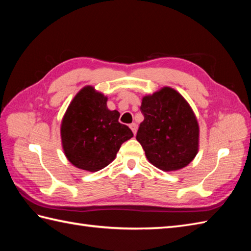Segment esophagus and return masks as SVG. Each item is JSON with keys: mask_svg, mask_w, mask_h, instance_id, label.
<instances>
[{"mask_svg": "<svg viewBox=\"0 0 251 251\" xmlns=\"http://www.w3.org/2000/svg\"><path fill=\"white\" fill-rule=\"evenodd\" d=\"M129 127H130V129L132 130V132H134V135H136V132H137V124H136V123H132V124L129 125Z\"/></svg>", "mask_w": 251, "mask_h": 251, "instance_id": "1", "label": "esophagus"}]
</instances>
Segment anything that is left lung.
Here are the masks:
<instances>
[{
	"instance_id": "obj_1",
	"label": "left lung",
	"mask_w": 251,
	"mask_h": 251,
	"mask_svg": "<svg viewBox=\"0 0 251 251\" xmlns=\"http://www.w3.org/2000/svg\"><path fill=\"white\" fill-rule=\"evenodd\" d=\"M145 120L136 139L148 161L163 172H176L193 161L200 148V126L194 111L177 90L164 86L142 97Z\"/></svg>"
}]
</instances>
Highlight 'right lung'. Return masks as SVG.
<instances>
[{
	"instance_id": "add662e5",
	"label": "right lung",
	"mask_w": 251,
	"mask_h": 251,
	"mask_svg": "<svg viewBox=\"0 0 251 251\" xmlns=\"http://www.w3.org/2000/svg\"><path fill=\"white\" fill-rule=\"evenodd\" d=\"M108 97L87 85L74 96L60 125L61 146L76 168L98 172L114 161L123 142L134 137L119 122L120 112L106 106Z\"/></svg>"
}]
</instances>
